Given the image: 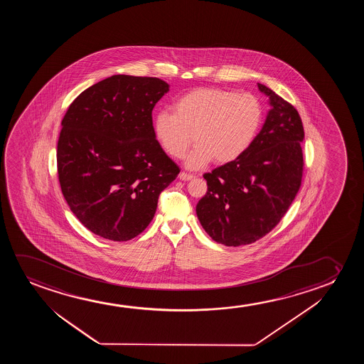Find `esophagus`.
Here are the masks:
<instances>
[{"label": "esophagus", "instance_id": "obj_1", "mask_svg": "<svg viewBox=\"0 0 364 364\" xmlns=\"http://www.w3.org/2000/svg\"><path fill=\"white\" fill-rule=\"evenodd\" d=\"M194 175L186 174V173H180L179 179L183 180V181H189V180L194 179Z\"/></svg>", "mask_w": 364, "mask_h": 364}]
</instances>
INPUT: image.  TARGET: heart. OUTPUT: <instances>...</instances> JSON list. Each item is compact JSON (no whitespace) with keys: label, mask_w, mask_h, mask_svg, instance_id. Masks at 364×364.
I'll return each instance as SVG.
<instances>
[{"label":"heart","mask_w":364,"mask_h":364,"mask_svg":"<svg viewBox=\"0 0 364 364\" xmlns=\"http://www.w3.org/2000/svg\"><path fill=\"white\" fill-rule=\"evenodd\" d=\"M174 113L160 110L153 118V134L165 154L181 159L193 136L198 143L186 166L199 169L214 159L229 164L250 149L264 119L259 100L250 93L223 88H195L180 95Z\"/></svg>","instance_id":"b5f03b06"}]
</instances>
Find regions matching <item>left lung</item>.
<instances>
[{
  "mask_svg": "<svg viewBox=\"0 0 364 364\" xmlns=\"http://www.w3.org/2000/svg\"><path fill=\"white\" fill-rule=\"evenodd\" d=\"M271 109L241 158L204 174L206 194L196 205L200 224L225 246L252 244L269 234L299 193L304 173L302 120L294 105L266 85Z\"/></svg>",
  "mask_w": 364,
  "mask_h": 364,
  "instance_id": "obj_1",
  "label": "left lung"
}]
</instances>
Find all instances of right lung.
Wrapping results in <instances>:
<instances>
[{
	"mask_svg": "<svg viewBox=\"0 0 364 364\" xmlns=\"http://www.w3.org/2000/svg\"><path fill=\"white\" fill-rule=\"evenodd\" d=\"M169 85L117 75L75 98L62 120L57 169L70 211L93 234L128 241L154 218L180 173L153 134L151 112Z\"/></svg>",
	"mask_w": 364,
	"mask_h": 364,
	"instance_id": "add662e5",
	"label": "right lung"
}]
</instances>
